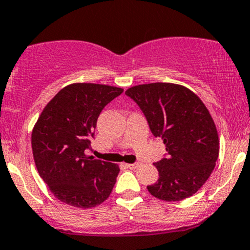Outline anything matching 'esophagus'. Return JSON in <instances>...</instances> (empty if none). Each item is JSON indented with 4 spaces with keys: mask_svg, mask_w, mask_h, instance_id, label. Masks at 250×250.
Returning a JSON list of instances; mask_svg holds the SVG:
<instances>
[{
    "mask_svg": "<svg viewBox=\"0 0 250 250\" xmlns=\"http://www.w3.org/2000/svg\"><path fill=\"white\" fill-rule=\"evenodd\" d=\"M138 165H140V163H134V164H125V167H128V169H136V167H138Z\"/></svg>",
    "mask_w": 250,
    "mask_h": 250,
    "instance_id": "34e87169",
    "label": "esophagus"
}]
</instances>
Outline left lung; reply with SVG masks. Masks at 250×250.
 Here are the masks:
<instances>
[{
    "mask_svg": "<svg viewBox=\"0 0 250 250\" xmlns=\"http://www.w3.org/2000/svg\"><path fill=\"white\" fill-rule=\"evenodd\" d=\"M125 94L138 104L167 151V158L155 163L159 177L146 186L150 194L179 201L197 193L219 157L218 131L204 102L185 86L171 83L133 86Z\"/></svg>",
    "mask_w": 250,
    "mask_h": 250,
    "instance_id": "8db88e82",
    "label": "left lung"
}]
</instances>
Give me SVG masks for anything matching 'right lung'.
<instances>
[{
    "instance_id": "add662e5",
    "label": "right lung",
    "mask_w": 250,
    "mask_h": 250,
    "mask_svg": "<svg viewBox=\"0 0 250 250\" xmlns=\"http://www.w3.org/2000/svg\"><path fill=\"white\" fill-rule=\"evenodd\" d=\"M122 92L100 83H71L39 115L32 129V154L39 176L58 200L92 208L112 193L119 165L94 159L85 150L91 149L101 110Z\"/></svg>"
}]
</instances>
